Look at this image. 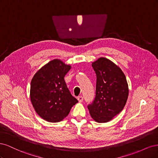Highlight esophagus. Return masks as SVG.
I'll return each mask as SVG.
<instances>
[{
  "instance_id": "esophagus-1",
  "label": "esophagus",
  "mask_w": 158,
  "mask_h": 158,
  "mask_svg": "<svg viewBox=\"0 0 158 158\" xmlns=\"http://www.w3.org/2000/svg\"><path fill=\"white\" fill-rule=\"evenodd\" d=\"M77 99H78V102H79L80 103L82 102V101H83V97H82V96H78V97L77 98Z\"/></svg>"
}]
</instances>
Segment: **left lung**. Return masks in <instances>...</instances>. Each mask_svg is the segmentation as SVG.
<instances>
[{
  "label": "left lung",
  "mask_w": 158,
  "mask_h": 158,
  "mask_svg": "<svg viewBox=\"0 0 158 158\" xmlns=\"http://www.w3.org/2000/svg\"><path fill=\"white\" fill-rule=\"evenodd\" d=\"M92 66L97 76L95 98L88 108L95 122L107 123L125 106L128 83L121 68L107 58H99Z\"/></svg>",
  "instance_id": "left-lung-1"
}]
</instances>
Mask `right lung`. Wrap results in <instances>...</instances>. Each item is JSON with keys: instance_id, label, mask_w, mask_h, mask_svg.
I'll use <instances>...</instances> for the list:
<instances>
[{"instance_id": "1", "label": "right lung", "mask_w": 158, "mask_h": 158, "mask_svg": "<svg viewBox=\"0 0 158 158\" xmlns=\"http://www.w3.org/2000/svg\"><path fill=\"white\" fill-rule=\"evenodd\" d=\"M70 69V64L54 59L38 70L31 80V102L36 113L47 121L63 120L78 102L71 95L64 79Z\"/></svg>"}]
</instances>
